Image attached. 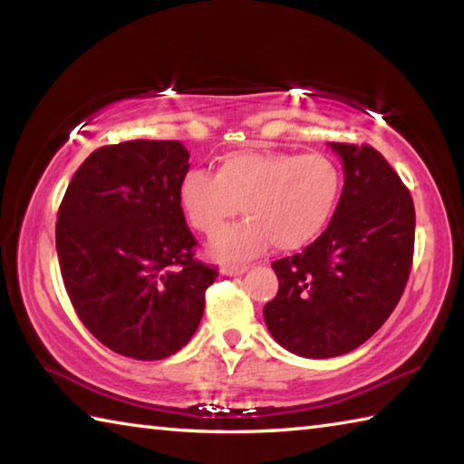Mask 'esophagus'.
<instances>
[{"instance_id":"obj_1","label":"esophagus","mask_w":464,"mask_h":464,"mask_svg":"<svg viewBox=\"0 0 464 464\" xmlns=\"http://www.w3.org/2000/svg\"><path fill=\"white\" fill-rule=\"evenodd\" d=\"M249 266L246 264H223L221 266V272L225 274V276H241V274L247 272Z\"/></svg>"}]
</instances>
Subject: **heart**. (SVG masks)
Returning a JSON list of instances; mask_svg holds the SVG:
<instances>
[{"mask_svg": "<svg viewBox=\"0 0 464 464\" xmlns=\"http://www.w3.org/2000/svg\"><path fill=\"white\" fill-rule=\"evenodd\" d=\"M342 186V169L325 153L246 151L223 157L215 176L188 171L179 207L204 235H215L241 207L247 221L218 233L210 251L221 260H247L268 241L280 251L309 246L334 217Z\"/></svg>", "mask_w": 464, "mask_h": 464, "instance_id": "heart-1", "label": "heart"}]
</instances>
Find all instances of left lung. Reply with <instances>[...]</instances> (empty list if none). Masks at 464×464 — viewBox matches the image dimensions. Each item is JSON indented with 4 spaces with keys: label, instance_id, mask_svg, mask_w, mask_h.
I'll return each mask as SVG.
<instances>
[{
    "label": "left lung",
    "instance_id": "1",
    "mask_svg": "<svg viewBox=\"0 0 464 464\" xmlns=\"http://www.w3.org/2000/svg\"><path fill=\"white\" fill-rule=\"evenodd\" d=\"M343 161V190L327 229L301 254L272 262L278 295L264 319L303 358L348 354L381 329L413 262L411 194L371 145L327 143Z\"/></svg>",
    "mask_w": 464,
    "mask_h": 464
}]
</instances>
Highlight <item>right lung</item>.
Segmentation results:
<instances>
[{
    "label": "right lung",
    "mask_w": 464,
    "mask_h": 464,
    "mask_svg": "<svg viewBox=\"0 0 464 464\" xmlns=\"http://www.w3.org/2000/svg\"><path fill=\"white\" fill-rule=\"evenodd\" d=\"M179 140H124L85 160L57 213L61 276L82 324L116 354L161 360L190 342L218 272L194 257Z\"/></svg>",
    "instance_id": "obj_1"
}]
</instances>
